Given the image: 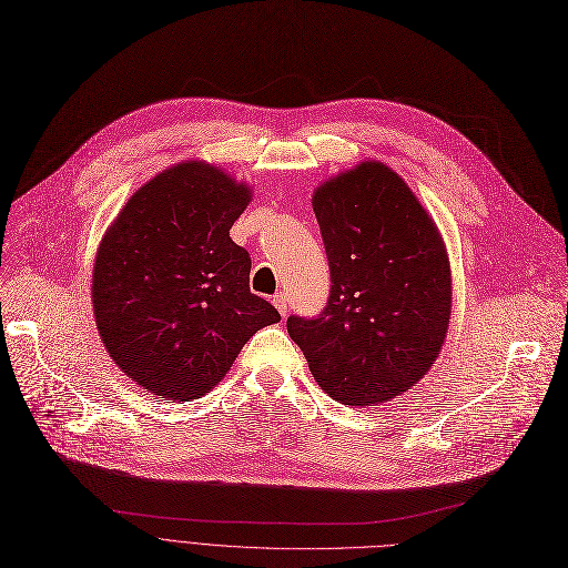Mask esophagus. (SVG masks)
<instances>
[{
    "label": "esophagus",
    "instance_id": "esophagus-1",
    "mask_svg": "<svg viewBox=\"0 0 568 568\" xmlns=\"http://www.w3.org/2000/svg\"><path fill=\"white\" fill-rule=\"evenodd\" d=\"M273 305L277 307V312H280L282 316H286L288 307H286V295H284V293H277V295L273 297Z\"/></svg>",
    "mask_w": 568,
    "mask_h": 568
}]
</instances>
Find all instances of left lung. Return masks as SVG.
Instances as JSON below:
<instances>
[{
  "instance_id": "obj_1",
  "label": "left lung",
  "mask_w": 568,
  "mask_h": 568,
  "mask_svg": "<svg viewBox=\"0 0 568 568\" xmlns=\"http://www.w3.org/2000/svg\"><path fill=\"white\" fill-rule=\"evenodd\" d=\"M312 206L332 288L321 316H288V337L335 402L385 404L430 372L447 337L452 268L440 229L381 160L323 181Z\"/></svg>"
}]
</instances>
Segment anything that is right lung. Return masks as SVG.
I'll return each mask as SVG.
<instances>
[{
    "instance_id": "right-lung-1",
    "label": "right lung",
    "mask_w": 568,
    "mask_h": 568,
    "mask_svg": "<svg viewBox=\"0 0 568 568\" xmlns=\"http://www.w3.org/2000/svg\"><path fill=\"white\" fill-rule=\"evenodd\" d=\"M252 187L183 160L125 202L98 245L91 305L112 362L162 402L211 392L277 310L250 291L252 261L231 241Z\"/></svg>"
}]
</instances>
